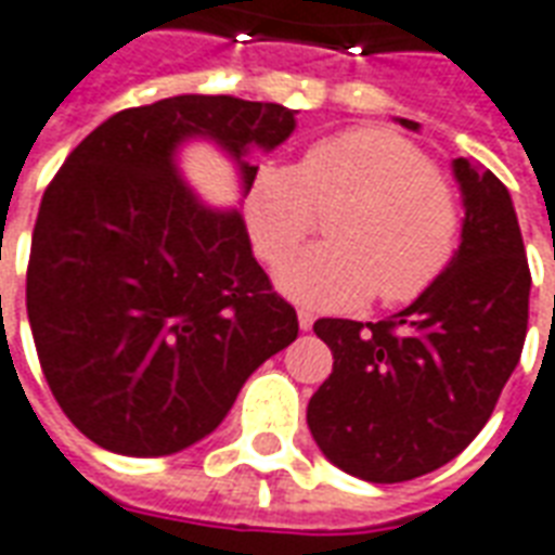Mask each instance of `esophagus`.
<instances>
[{
  "mask_svg": "<svg viewBox=\"0 0 555 555\" xmlns=\"http://www.w3.org/2000/svg\"><path fill=\"white\" fill-rule=\"evenodd\" d=\"M297 320H299V330H302V332H309L311 326H314V314H311V311H306V309L297 311Z\"/></svg>",
  "mask_w": 555,
  "mask_h": 555,
  "instance_id": "34e87169",
  "label": "esophagus"
}]
</instances>
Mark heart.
<instances>
[{
    "label": "heart",
    "instance_id": "heart-1",
    "mask_svg": "<svg viewBox=\"0 0 555 555\" xmlns=\"http://www.w3.org/2000/svg\"><path fill=\"white\" fill-rule=\"evenodd\" d=\"M330 217L332 244L311 246L279 270V288L302 306L350 311L379 291L412 302L441 279L459 246V203L412 141L382 126L338 131L297 167L264 164L253 179L246 223L256 253L282 264Z\"/></svg>",
    "mask_w": 555,
    "mask_h": 555
}]
</instances>
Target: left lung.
<instances>
[{
  "label": "left lung",
  "instance_id": "1",
  "mask_svg": "<svg viewBox=\"0 0 555 555\" xmlns=\"http://www.w3.org/2000/svg\"><path fill=\"white\" fill-rule=\"evenodd\" d=\"M453 176L462 244L433 288L379 323H314L335 364L309 429L332 465L367 482H405L462 453L524 350L532 279L512 196L470 158H455Z\"/></svg>",
  "mask_w": 555,
  "mask_h": 555
}]
</instances>
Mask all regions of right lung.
<instances>
[{
	"mask_svg": "<svg viewBox=\"0 0 555 555\" xmlns=\"http://www.w3.org/2000/svg\"><path fill=\"white\" fill-rule=\"evenodd\" d=\"M276 102L184 93L126 108L69 152L37 211L26 309L73 426L120 455H170L223 424L258 364L297 338V311L253 256L237 208L205 205L176 155L208 141L249 194L297 129Z\"/></svg>",
	"mask_w": 555,
	"mask_h": 555,
	"instance_id": "obj_1",
	"label": "right lung"
}]
</instances>
